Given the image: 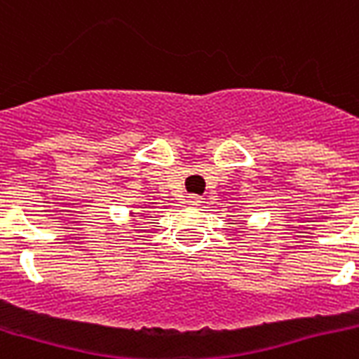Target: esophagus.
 <instances>
[{"mask_svg": "<svg viewBox=\"0 0 359 359\" xmlns=\"http://www.w3.org/2000/svg\"><path fill=\"white\" fill-rule=\"evenodd\" d=\"M188 203L190 205L201 203V198H199V196H188Z\"/></svg>", "mask_w": 359, "mask_h": 359, "instance_id": "esophagus-1", "label": "esophagus"}]
</instances>
